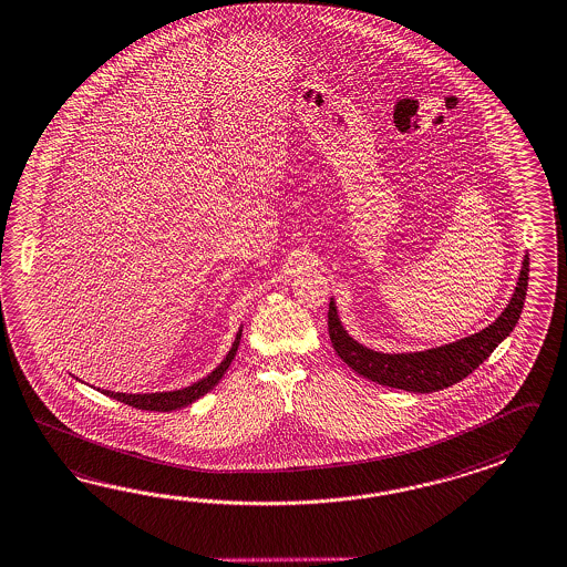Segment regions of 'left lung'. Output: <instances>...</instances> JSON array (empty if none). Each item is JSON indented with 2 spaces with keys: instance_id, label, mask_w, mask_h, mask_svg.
Wrapping results in <instances>:
<instances>
[{
  "instance_id": "obj_1",
  "label": "left lung",
  "mask_w": 567,
  "mask_h": 567,
  "mask_svg": "<svg viewBox=\"0 0 567 567\" xmlns=\"http://www.w3.org/2000/svg\"><path fill=\"white\" fill-rule=\"evenodd\" d=\"M528 285V254L523 258L515 292L503 313L488 328L480 329L462 340L429 348L421 352L384 353L353 340L341 323L336 299L329 301V338L333 350L355 374L382 386L409 392H435L452 386L472 374L501 341L511 336L525 305Z\"/></svg>"
}]
</instances>
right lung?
Instances as JSON below:
<instances>
[{"mask_svg": "<svg viewBox=\"0 0 567 567\" xmlns=\"http://www.w3.org/2000/svg\"><path fill=\"white\" fill-rule=\"evenodd\" d=\"M241 329L244 326H239L238 333L234 338V343L229 348V352L226 353V358L215 365L214 370L207 374V377L199 378L197 382H193L185 389H175V391H163V392H114L103 391V389H95L101 394L115 399L120 403L130 404V406H136V409H144V411H176V409H183L187 404L195 403L197 399H202L203 394L214 389L215 384L224 378L227 372V368L231 364L234 355L238 352L239 340H241ZM79 380V378H76Z\"/></svg>", "mask_w": 567, "mask_h": 567, "instance_id": "1", "label": "right lung"}]
</instances>
